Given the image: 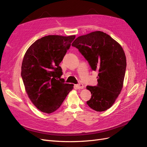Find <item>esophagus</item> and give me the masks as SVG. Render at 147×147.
I'll use <instances>...</instances> for the list:
<instances>
[{"mask_svg":"<svg viewBox=\"0 0 147 147\" xmlns=\"http://www.w3.org/2000/svg\"><path fill=\"white\" fill-rule=\"evenodd\" d=\"M75 87H76L77 89H83V88H84L83 84H82V83H80V84H76V85H75Z\"/></svg>","mask_w":147,"mask_h":147,"instance_id":"1","label":"esophagus"}]
</instances>
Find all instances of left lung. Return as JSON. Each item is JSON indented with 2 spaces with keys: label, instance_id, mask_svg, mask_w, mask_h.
Here are the masks:
<instances>
[{
  "label": "left lung",
  "instance_id": "8db88e82",
  "mask_svg": "<svg viewBox=\"0 0 147 147\" xmlns=\"http://www.w3.org/2000/svg\"><path fill=\"white\" fill-rule=\"evenodd\" d=\"M72 46L78 49L93 70L98 72L97 85L86 86L91 93L87 104L97 112L110 109L123 86L126 58L122 47L101 31L79 36Z\"/></svg>",
  "mask_w": 147,
  "mask_h": 147
}]
</instances>
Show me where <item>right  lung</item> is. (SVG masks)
<instances>
[{"label": "right lung", "mask_w": 147, "mask_h": 147, "mask_svg": "<svg viewBox=\"0 0 147 147\" xmlns=\"http://www.w3.org/2000/svg\"><path fill=\"white\" fill-rule=\"evenodd\" d=\"M75 35H50L38 39L26 51L21 65L25 90L32 104L41 112L58 109L74 88L61 78L59 66Z\"/></svg>", "instance_id": "1"}]
</instances>
